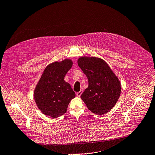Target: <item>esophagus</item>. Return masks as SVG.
I'll use <instances>...</instances> for the list:
<instances>
[{
	"label": "esophagus",
	"instance_id": "34e87169",
	"mask_svg": "<svg viewBox=\"0 0 155 155\" xmlns=\"http://www.w3.org/2000/svg\"><path fill=\"white\" fill-rule=\"evenodd\" d=\"M82 93H83V90H80V91L77 92V93H76V94H77V96L78 97H80V96H81V94H82Z\"/></svg>",
	"mask_w": 155,
	"mask_h": 155
}]
</instances>
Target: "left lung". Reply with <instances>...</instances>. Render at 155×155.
<instances>
[{"mask_svg": "<svg viewBox=\"0 0 155 155\" xmlns=\"http://www.w3.org/2000/svg\"><path fill=\"white\" fill-rule=\"evenodd\" d=\"M78 65L88 80V87L81 99L93 113L103 115L116 104L121 91L120 83L108 64L98 58L81 57Z\"/></svg>", "mask_w": 155, "mask_h": 155, "instance_id": "1", "label": "left lung"}]
</instances>
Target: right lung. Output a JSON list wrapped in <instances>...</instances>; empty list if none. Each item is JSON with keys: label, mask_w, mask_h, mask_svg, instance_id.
Wrapping results in <instances>:
<instances>
[{"label": "right lung", "mask_w": 155, "mask_h": 155, "mask_svg": "<svg viewBox=\"0 0 155 155\" xmlns=\"http://www.w3.org/2000/svg\"><path fill=\"white\" fill-rule=\"evenodd\" d=\"M73 64L70 59L54 62L45 69L34 91L36 104L42 113L57 118L67 112L75 93L64 77Z\"/></svg>", "instance_id": "obj_1"}]
</instances>
